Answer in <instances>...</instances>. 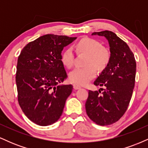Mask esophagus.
<instances>
[{
	"label": "esophagus",
	"mask_w": 148,
	"mask_h": 148,
	"mask_svg": "<svg viewBox=\"0 0 148 148\" xmlns=\"http://www.w3.org/2000/svg\"><path fill=\"white\" fill-rule=\"evenodd\" d=\"M73 88H74V90H79L81 87L80 86H79V85H77V84H74V85H73Z\"/></svg>",
	"instance_id": "1"
}]
</instances>
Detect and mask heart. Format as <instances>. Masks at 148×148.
<instances>
[{"mask_svg": "<svg viewBox=\"0 0 148 148\" xmlns=\"http://www.w3.org/2000/svg\"><path fill=\"white\" fill-rule=\"evenodd\" d=\"M76 49L79 53L89 55L87 67H76L69 73V80L74 84L86 85L96 75V69H103L110 60V53L103 48L101 42L92 38H84L77 42ZM74 54L72 48L65 49L61 53V62L67 68L74 64Z\"/></svg>", "mask_w": 148, "mask_h": 148, "instance_id": "b5f03b06", "label": "heart"}]
</instances>
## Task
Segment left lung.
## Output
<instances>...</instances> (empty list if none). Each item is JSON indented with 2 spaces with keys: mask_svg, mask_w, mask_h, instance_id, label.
<instances>
[{
  "mask_svg": "<svg viewBox=\"0 0 148 148\" xmlns=\"http://www.w3.org/2000/svg\"><path fill=\"white\" fill-rule=\"evenodd\" d=\"M92 35L103 36L108 40L111 56L108 64L95 80L101 90L88 92L86 110L97 125L115 123L126 112L135 84L136 63L133 52L125 42L108 30L95 32Z\"/></svg>",
  "mask_w": 148,
  "mask_h": 148,
  "instance_id": "obj_1",
  "label": "left lung"
}]
</instances>
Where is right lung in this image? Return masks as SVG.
Returning <instances> with one entry per match:
<instances>
[{"label": "right lung", "mask_w": 148, "mask_h": 148, "mask_svg": "<svg viewBox=\"0 0 148 148\" xmlns=\"http://www.w3.org/2000/svg\"><path fill=\"white\" fill-rule=\"evenodd\" d=\"M76 37L48 34L30 42L18 58L16 83L18 101L34 123L47 126L62 115L72 85H58L67 77L61 53Z\"/></svg>", "instance_id": "1"}]
</instances>
